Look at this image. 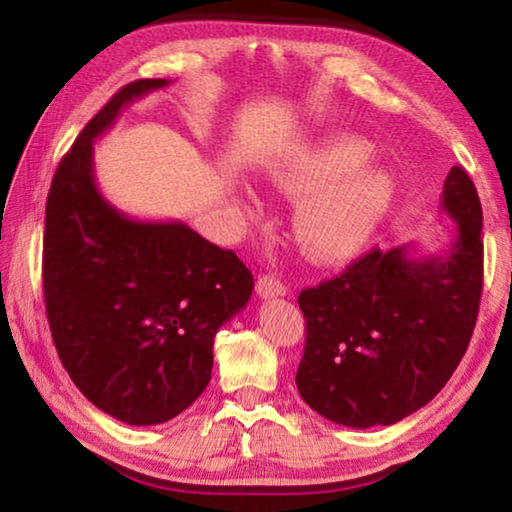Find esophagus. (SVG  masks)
<instances>
[{"instance_id": "34e87169", "label": "esophagus", "mask_w": 512, "mask_h": 512, "mask_svg": "<svg viewBox=\"0 0 512 512\" xmlns=\"http://www.w3.org/2000/svg\"><path fill=\"white\" fill-rule=\"evenodd\" d=\"M257 296L262 300H268V298H280V296H287V287L277 280L275 275H262L257 280Z\"/></svg>"}]
</instances>
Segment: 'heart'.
I'll return each mask as SVG.
<instances>
[{"instance_id":"heart-1","label":"heart","mask_w":512,"mask_h":512,"mask_svg":"<svg viewBox=\"0 0 512 512\" xmlns=\"http://www.w3.org/2000/svg\"><path fill=\"white\" fill-rule=\"evenodd\" d=\"M375 149L357 133H329L275 164L271 180L300 198L293 241L314 264H339L359 253L393 210L395 178L366 164Z\"/></svg>"}]
</instances>
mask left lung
Masks as SVG:
<instances>
[{"label":"left lung","mask_w":512,"mask_h":512,"mask_svg":"<svg viewBox=\"0 0 512 512\" xmlns=\"http://www.w3.org/2000/svg\"><path fill=\"white\" fill-rule=\"evenodd\" d=\"M440 207L456 235L438 255L375 248L298 296L307 341L296 384L323 418L388 427L429 404L461 363L483 289V212L463 167L447 173Z\"/></svg>","instance_id":"8db88e82"}]
</instances>
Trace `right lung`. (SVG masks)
<instances>
[{"label": "right lung", "mask_w": 512, "mask_h": 512, "mask_svg": "<svg viewBox=\"0 0 512 512\" xmlns=\"http://www.w3.org/2000/svg\"><path fill=\"white\" fill-rule=\"evenodd\" d=\"M167 79L128 83L94 115L51 180L42 289L58 357L79 391L133 427L183 413L212 377L223 323L253 275L183 221H137L94 183V140Z\"/></svg>", "instance_id": "1"}]
</instances>
